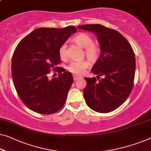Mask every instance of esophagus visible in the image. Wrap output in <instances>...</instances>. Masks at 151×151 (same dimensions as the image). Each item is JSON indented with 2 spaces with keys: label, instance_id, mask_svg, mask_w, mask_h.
<instances>
[{
  "label": "esophagus",
  "instance_id": "obj_1",
  "mask_svg": "<svg viewBox=\"0 0 151 151\" xmlns=\"http://www.w3.org/2000/svg\"><path fill=\"white\" fill-rule=\"evenodd\" d=\"M73 78H74V80H75V81H77L78 79H80V78H81L82 77H81V76H79L74 75H73Z\"/></svg>",
  "mask_w": 151,
  "mask_h": 151
}]
</instances>
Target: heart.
Listing matches in <instances>:
<instances>
[{
	"instance_id": "b5f03b06",
	"label": "heart",
	"mask_w": 151,
	"mask_h": 151,
	"mask_svg": "<svg viewBox=\"0 0 151 151\" xmlns=\"http://www.w3.org/2000/svg\"><path fill=\"white\" fill-rule=\"evenodd\" d=\"M73 41L78 45L84 48V56L91 63H96L100 56V48L93 42V39L91 35L85 32H81L73 38ZM59 55L62 60L67 58V45L63 43L59 49ZM89 66V62L83 60L80 62H72L67 69L75 75H81Z\"/></svg>"
}]
</instances>
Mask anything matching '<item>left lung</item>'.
Segmentation results:
<instances>
[{
	"instance_id": "1",
	"label": "left lung",
	"mask_w": 151,
	"mask_h": 151,
	"mask_svg": "<svg viewBox=\"0 0 151 151\" xmlns=\"http://www.w3.org/2000/svg\"><path fill=\"white\" fill-rule=\"evenodd\" d=\"M77 28L95 34L101 50L100 58L91 69L94 75H98L97 78H84L87 82L83 90L85 102L96 112H111L127 100L133 89L136 71L133 49L127 40L114 29L100 24H86Z\"/></svg>"
}]
</instances>
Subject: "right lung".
I'll return each mask as SVG.
<instances>
[{"label": "right lung", "instance_id": "1", "mask_svg": "<svg viewBox=\"0 0 151 151\" xmlns=\"http://www.w3.org/2000/svg\"><path fill=\"white\" fill-rule=\"evenodd\" d=\"M76 32L75 26L37 28L15 48L11 62L13 83L22 102L31 111L51 114L64 106L73 76L57 66L62 63L59 49ZM51 69H57L59 76L50 80L47 76Z\"/></svg>", "mask_w": 151, "mask_h": 151}]
</instances>
